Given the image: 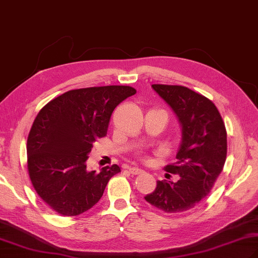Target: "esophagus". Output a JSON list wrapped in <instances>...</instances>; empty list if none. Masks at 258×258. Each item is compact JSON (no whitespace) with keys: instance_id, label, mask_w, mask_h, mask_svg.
Instances as JSON below:
<instances>
[{"instance_id":"1","label":"esophagus","mask_w":258,"mask_h":258,"mask_svg":"<svg viewBox=\"0 0 258 258\" xmlns=\"http://www.w3.org/2000/svg\"><path fill=\"white\" fill-rule=\"evenodd\" d=\"M128 171H130V173H131V174H134V175L142 174V173L144 172L143 170L138 169V168H130V169H128Z\"/></svg>"}]
</instances>
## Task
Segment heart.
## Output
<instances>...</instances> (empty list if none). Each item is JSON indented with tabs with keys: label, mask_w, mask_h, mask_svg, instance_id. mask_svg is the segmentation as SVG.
Segmentation results:
<instances>
[{
	"label": "heart",
	"mask_w": 258,
	"mask_h": 258,
	"mask_svg": "<svg viewBox=\"0 0 258 258\" xmlns=\"http://www.w3.org/2000/svg\"><path fill=\"white\" fill-rule=\"evenodd\" d=\"M144 161L147 162V161H149V159H148V158H144Z\"/></svg>",
	"instance_id": "obj_1"
}]
</instances>
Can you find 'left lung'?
Listing matches in <instances>:
<instances>
[{
	"mask_svg": "<svg viewBox=\"0 0 258 258\" xmlns=\"http://www.w3.org/2000/svg\"><path fill=\"white\" fill-rule=\"evenodd\" d=\"M153 88L181 123L177 160L164 167L180 177L177 182L158 181L145 200L164 213H184L210 193L221 173L227 158L226 126L215 103L205 96L177 85L155 84Z\"/></svg>",
	"mask_w": 258,
	"mask_h": 258,
	"instance_id": "obj_1",
	"label": "left lung"
}]
</instances>
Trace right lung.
I'll return each mask as SVG.
<instances>
[{"instance_id":"add662e5","label":"right lung","mask_w":258,"mask_h":258,"mask_svg":"<svg viewBox=\"0 0 258 258\" xmlns=\"http://www.w3.org/2000/svg\"><path fill=\"white\" fill-rule=\"evenodd\" d=\"M136 94L130 86L74 89L39 111L27 140V169L37 194L55 213L77 216L103 195L117 164L88 171L92 144L107 135L112 112Z\"/></svg>"}]
</instances>
